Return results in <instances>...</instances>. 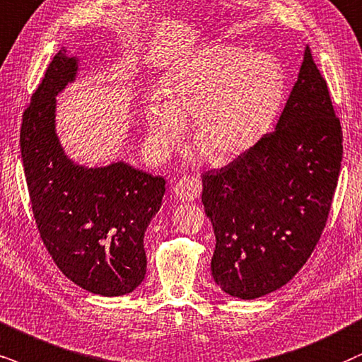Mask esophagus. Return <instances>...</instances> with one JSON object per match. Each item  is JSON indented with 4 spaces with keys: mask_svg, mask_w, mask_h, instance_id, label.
<instances>
[{
    "mask_svg": "<svg viewBox=\"0 0 362 362\" xmlns=\"http://www.w3.org/2000/svg\"><path fill=\"white\" fill-rule=\"evenodd\" d=\"M200 190H202V182H200L199 177L195 175H189L180 178L177 182L175 187H173V192H175V197L178 200H195L197 197L200 195Z\"/></svg>",
    "mask_w": 362,
    "mask_h": 362,
    "instance_id": "esophagus-1",
    "label": "esophagus"
}]
</instances>
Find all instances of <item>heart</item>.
<instances>
[{"instance_id": "obj_1", "label": "heart", "mask_w": 362, "mask_h": 362, "mask_svg": "<svg viewBox=\"0 0 362 362\" xmlns=\"http://www.w3.org/2000/svg\"><path fill=\"white\" fill-rule=\"evenodd\" d=\"M286 93L276 59L234 45H214L172 68L165 97L145 102L150 144L167 155L194 115L192 139L212 163L222 165L271 130Z\"/></svg>"}]
</instances>
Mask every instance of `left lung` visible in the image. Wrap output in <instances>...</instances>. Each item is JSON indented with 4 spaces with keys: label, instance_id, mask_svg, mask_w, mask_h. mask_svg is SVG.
Segmentation results:
<instances>
[{
    "label": "left lung",
    "instance_id": "1",
    "mask_svg": "<svg viewBox=\"0 0 362 362\" xmlns=\"http://www.w3.org/2000/svg\"><path fill=\"white\" fill-rule=\"evenodd\" d=\"M341 160L339 118L305 47L276 130L202 177L215 234L210 269L226 294L257 299L299 272L326 227Z\"/></svg>",
    "mask_w": 362,
    "mask_h": 362
}]
</instances>
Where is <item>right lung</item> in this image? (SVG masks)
Wrapping results in <instances>:
<instances>
[{
  "label": "right lung",
  "mask_w": 362,
  "mask_h": 362,
  "mask_svg": "<svg viewBox=\"0 0 362 362\" xmlns=\"http://www.w3.org/2000/svg\"><path fill=\"white\" fill-rule=\"evenodd\" d=\"M80 59L54 54L21 123L20 145L41 240L59 271L105 297L144 282V237L162 205L165 180L118 160L86 167L68 157L57 134V97L76 80Z\"/></svg>",
  "instance_id": "add662e5"
}]
</instances>
